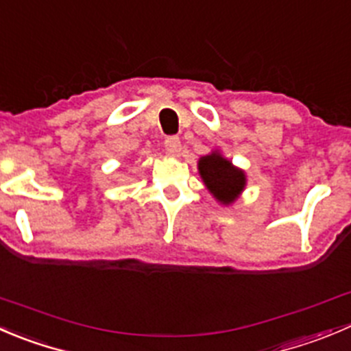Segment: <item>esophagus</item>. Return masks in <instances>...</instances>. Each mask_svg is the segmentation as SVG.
Here are the masks:
<instances>
[{
    "label": "esophagus",
    "mask_w": 351,
    "mask_h": 351,
    "mask_svg": "<svg viewBox=\"0 0 351 351\" xmlns=\"http://www.w3.org/2000/svg\"><path fill=\"white\" fill-rule=\"evenodd\" d=\"M165 151L168 152L169 156H178L180 151H182V142H180L178 137H168L165 141Z\"/></svg>",
    "instance_id": "34e87169"
}]
</instances>
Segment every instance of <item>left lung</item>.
I'll use <instances>...</instances> for the list:
<instances>
[{
	"instance_id": "obj_1",
	"label": "left lung",
	"mask_w": 351,
	"mask_h": 351,
	"mask_svg": "<svg viewBox=\"0 0 351 351\" xmlns=\"http://www.w3.org/2000/svg\"><path fill=\"white\" fill-rule=\"evenodd\" d=\"M199 173L214 199L224 206L233 204L247 185L245 173L231 165V161L223 158L217 151L199 159Z\"/></svg>"
}]
</instances>
